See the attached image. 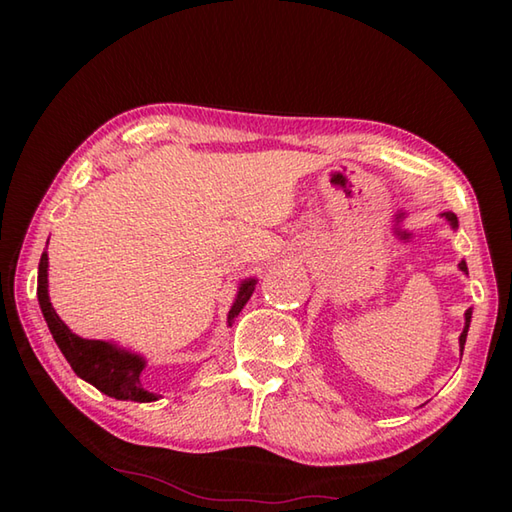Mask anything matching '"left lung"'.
Listing matches in <instances>:
<instances>
[{
    "instance_id": "obj_1",
    "label": "left lung",
    "mask_w": 512,
    "mask_h": 512,
    "mask_svg": "<svg viewBox=\"0 0 512 512\" xmlns=\"http://www.w3.org/2000/svg\"><path fill=\"white\" fill-rule=\"evenodd\" d=\"M442 217H444V220H447V222H449V226L453 228V231H455V228H458V215H455V213H451V211H447V213H442ZM458 268L462 270V273H464V275H469V268H466V262H464V259H462V262L458 264ZM471 317H473V310L469 308V310H466V312H464V330H462V334H460V352H464V343H466V334H469V325H471Z\"/></svg>"
}]
</instances>
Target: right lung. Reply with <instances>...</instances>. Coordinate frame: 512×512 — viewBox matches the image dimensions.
<instances>
[{
	"label": "right lung",
	"instance_id": "right-lung-1",
	"mask_svg": "<svg viewBox=\"0 0 512 512\" xmlns=\"http://www.w3.org/2000/svg\"><path fill=\"white\" fill-rule=\"evenodd\" d=\"M257 286V277L242 279L237 286V297L233 301L231 310H228L226 323L233 325L237 314L242 312L246 301L253 297ZM37 299L39 308L43 312V319L48 323V330L52 334L54 343L59 345L65 361L70 363L74 374L83 378L85 383L94 385L103 394L116 400H134V402H154L158 394L147 391L143 387V369L147 367L145 356L136 352H129L125 347L116 345L114 341H94L83 339V336L74 334L68 325L61 321L57 310L52 308L50 295H48V253L43 250L39 262V275H37Z\"/></svg>",
	"mask_w": 512,
	"mask_h": 512
}]
</instances>
